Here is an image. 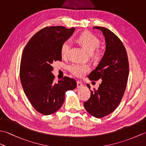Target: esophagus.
<instances>
[{"label":"esophagus","instance_id":"34e87169","mask_svg":"<svg viewBox=\"0 0 146 146\" xmlns=\"http://www.w3.org/2000/svg\"><path fill=\"white\" fill-rule=\"evenodd\" d=\"M77 88H81V87H82L83 86V83L81 82H80V81H77Z\"/></svg>","mask_w":146,"mask_h":146}]
</instances>
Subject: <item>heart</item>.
<instances>
[{
  "instance_id": "b5f03b06",
  "label": "heart",
  "mask_w": 146,
  "mask_h": 146,
  "mask_svg": "<svg viewBox=\"0 0 146 146\" xmlns=\"http://www.w3.org/2000/svg\"><path fill=\"white\" fill-rule=\"evenodd\" d=\"M77 41L90 53H93L100 44V41L97 37L90 33H83L80 35ZM71 48V42L69 40L64 41L61 46L60 53L62 58H66ZM88 64L73 63L69 66L70 72L77 77H82L90 71Z\"/></svg>"
}]
</instances>
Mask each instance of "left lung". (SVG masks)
Listing matches in <instances>:
<instances>
[{"label":"left lung","instance_id":"1","mask_svg":"<svg viewBox=\"0 0 146 146\" xmlns=\"http://www.w3.org/2000/svg\"><path fill=\"white\" fill-rule=\"evenodd\" d=\"M94 28L103 33L106 50L88 76L92 81L101 79L102 82L97 90H90V97L84 102V107L92 116L102 118L113 112L120 103L128 80L129 61L125 46L113 32L104 27ZM86 85L90 89L89 84Z\"/></svg>","mask_w":146,"mask_h":146}]
</instances>
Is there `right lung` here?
I'll return each instance as SVG.
<instances>
[{
	"label": "right lung",
	"instance_id": "add662e5",
	"mask_svg": "<svg viewBox=\"0 0 146 146\" xmlns=\"http://www.w3.org/2000/svg\"><path fill=\"white\" fill-rule=\"evenodd\" d=\"M75 28L46 27L36 33L24 49L20 64V79L25 94L34 108L45 115L61 107L65 92L76 87L73 78L64 76L54 83L52 64L61 61V46Z\"/></svg>",
	"mask_w": 146,
	"mask_h": 146
}]
</instances>
